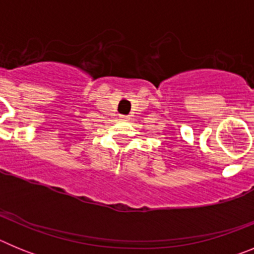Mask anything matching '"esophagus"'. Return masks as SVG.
Returning <instances> with one entry per match:
<instances>
[{"label": "esophagus", "mask_w": 254, "mask_h": 254, "mask_svg": "<svg viewBox=\"0 0 254 254\" xmlns=\"http://www.w3.org/2000/svg\"><path fill=\"white\" fill-rule=\"evenodd\" d=\"M121 118H122V120H125V121L128 120V117H127V116H121Z\"/></svg>", "instance_id": "esophagus-1"}]
</instances>
